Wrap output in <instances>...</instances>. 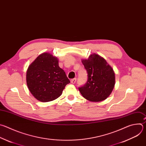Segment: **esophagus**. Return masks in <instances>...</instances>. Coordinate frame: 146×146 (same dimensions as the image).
I'll list each match as a JSON object with an SVG mask.
<instances>
[{"label":"esophagus","instance_id":"1","mask_svg":"<svg viewBox=\"0 0 146 146\" xmlns=\"http://www.w3.org/2000/svg\"><path fill=\"white\" fill-rule=\"evenodd\" d=\"M76 78H74V79L71 80V83L72 84H75L76 83Z\"/></svg>","mask_w":146,"mask_h":146}]
</instances>
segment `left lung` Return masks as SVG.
I'll return each instance as SVG.
<instances>
[{
	"label": "left lung",
	"mask_w": 146,
	"mask_h": 146,
	"mask_svg": "<svg viewBox=\"0 0 146 146\" xmlns=\"http://www.w3.org/2000/svg\"><path fill=\"white\" fill-rule=\"evenodd\" d=\"M82 63L88 74L87 83L79 90L82 96L91 102H101L111 93L115 84V74L104 57L91 54Z\"/></svg>",
	"instance_id": "1"
}]
</instances>
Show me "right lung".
I'll return each mask as SVG.
<instances>
[{"mask_svg": "<svg viewBox=\"0 0 146 146\" xmlns=\"http://www.w3.org/2000/svg\"><path fill=\"white\" fill-rule=\"evenodd\" d=\"M70 81L59 66V60L52 54H40L28 67L26 83L37 100L46 102L59 98Z\"/></svg>", "mask_w": 146, "mask_h": 146, "instance_id": "1", "label": "right lung"}]
</instances>
